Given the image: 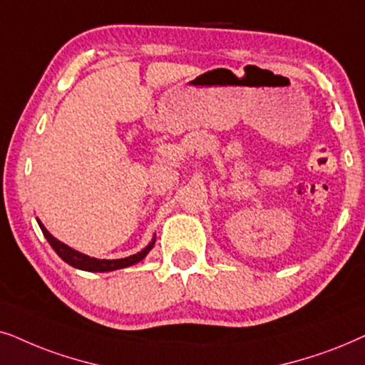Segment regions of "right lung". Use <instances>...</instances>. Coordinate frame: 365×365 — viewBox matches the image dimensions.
Here are the masks:
<instances>
[{"instance_id":"right-lung-1","label":"right lung","mask_w":365,"mask_h":365,"mask_svg":"<svg viewBox=\"0 0 365 365\" xmlns=\"http://www.w3.org/2000/svg\"><path fill=\"white\" fill-rule=\"evenodd\" d=\"M38 225H40L43 235L46 237V240L50 242V245L53 247V250L56 252L58 255L61 257L63 260L66 262V264H70L71 267H75V269H81V270H88V272H110V270H116V269H123V267H130L133 264H137V262L143 260L145 257L150 250H152V247L155 244V240L150 244L148 247H145L142 252H138V254L135 255H130L126 257V259H118V260H100V259H93V257H88L85 254H81V252H76L70 249V247L63 244L55 237L51 235L50 232L46 230L45 225L38 220Z\"/></svg>"}]
</instances>
